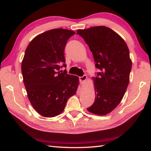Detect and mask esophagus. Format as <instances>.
Here are the masks:
<instances>
[{
  "mask_svg": "<svg viewBox=\"0 0 151 151\" xmlns=\"http://www.w3.org/2000/svg\"><path fill=\"white\" fill-rule=\"evenodd\" d=\"M79 80H80V82H81V83L82 84H84V83L86 82V80H87V76L86 75H83L82 76H81V77L79 78Z\"/></svg>",
  "mask_w": 151,
  "mask_h": 151,
  "instance_id": "obj_1",
  "label": "esophagus"
}]
</instances>
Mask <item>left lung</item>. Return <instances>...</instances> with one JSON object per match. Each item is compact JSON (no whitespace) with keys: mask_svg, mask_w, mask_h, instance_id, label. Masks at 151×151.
I'll return each mask as SVG.
<instances>
[{"mask_svg":"<svg viewBox=\"0 0 151 151\" xmlns=\"http://www.w3.org/2000/svg\"><path fill=\"white\" fill-rule=\"evenodd\" d=\"M100 69L93 78L95 99L88 110L99 115L114 110L123 99L129 84L132 62L127 45L115 32L104 26L77 30Z\"/></svg>","mask_w":151,"mask_h":151,"instance_id":"obj_1","label":"left lung"}]
</instances>
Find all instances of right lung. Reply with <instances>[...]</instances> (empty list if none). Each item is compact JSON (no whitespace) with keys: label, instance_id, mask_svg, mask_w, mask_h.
Here are the masks:
<instances>
[{"label":"right lung","instance_id":"obj_1","mask_svg":"<svg viewBox=\"0 0 151 151\" xmlns=\"http://www.w3.org/2000/svg\"><path fill=\"white\" fill-rule=\"evenodd\" d=\"M74 31L56 28L38 35L30 41L21 63L23 82L32 106L43 117H52L63 111L79 84L76 76L63 73L64 49Z\"/></svg>","mask_w":151,"mask_h":151}]
</instances>
